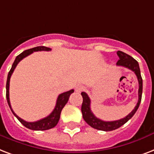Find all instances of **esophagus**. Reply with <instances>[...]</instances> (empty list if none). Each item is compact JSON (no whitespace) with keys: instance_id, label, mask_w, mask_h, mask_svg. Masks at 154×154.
<instances>
[{"instance_id":"34e87169","label":"esophagus","mask_w":154,"mask_h":154,"mask_svg":"<svg viewBox=\"0 0 154 154\" xmlns=\"http://www.w3.org/2000/svg\"><path fill=\"white\" fill-rule=\"evenodd\" d=\"M85 90V87L84 86H82V85H79V86H77L75 88V91L77 92H81V91H83Z\"/></svg>"}]
</instances>
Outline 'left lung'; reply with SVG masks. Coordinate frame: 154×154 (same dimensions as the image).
I'll return each mask as SVG.
<instances>
[{"label": "left lung", "instance_id": "1", "mask_svg": "<svg viewBox=\"0 0 154 154\" xmlns=\"http://www.w3.org/2000/svg\"><path fill=\"white\" fill-rule=\"evenodd\" d=\"M117 55L119 56V60L116 63L117 66H124L126 68L133 71L137 77L138 83H139V89H138V102L135 108L131 112L128 116H126L125 118L120 119V120H114V121H103V120L99 119L94 115L91 110V100L88 94L85 92H82L81 95L83 96V103L81 107V111L83 114V120L88 123V125L92 128L102 131H112L116 128H120L123 125H125L128 120H130L137 111L140 101H141V96H142V78L140 75V67L137 61L134 59L133 57L128 55L127 54L124 53L122 51H118Z\"/></svg>", "mask_w": 154, "mask_h": 154}]
</instances>
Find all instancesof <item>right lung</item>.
Instances as JSON below:
<instances>
[{
  "label": "right lung",
  "instance_id": "right-lung-1",
  "mask_svg": "<svg viewBox=\"0 0 154 154\" xmlns=\"http://www.w3.org/2000/svg\"><path fill=\"white\" fill-rule=\"evenodd\" d=\"M51 51V48L49 47H46V46H37L34 48L29 49V50H26V51H23L22 53H21L19 55H17L14 60V63L12 65V67L9 71V74H8V77H7V82H6V99L8 104H9V108L11 109L12 112L14 114L17 120L23 125L25 127L27 128L32 129V130H37V131H43V130H47L50 128H52L54 127H55L56 125L58 124L59 118H60V114L62 112V109L63 108V107L66 105V103H67V101L69 100V97L71 96V94L74 92L73 89L63 92V93L60 94L58 96L57 99V102H56V105L54 108L53 112L46 117L39 120L38 121H34V122H27L26 120H22L21 118H20L17 115L16 113L14 112L13 109L11 108V104H10V101H9V81H10V77H11L12 74L14 72V69L16 68L17 65L19 63V62L22 60L24 58H26V56L29 55L30 54H32L34 51Z\"/></svg>",
  "mask_w": 154,
  "mask_h": 154
}]
</instances>
